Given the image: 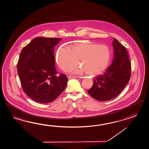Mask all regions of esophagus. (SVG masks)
I'll list each match as a JSON object with an SVG mask.
<instances>
[{"instance_id":"1","label":"esophagus","mask_w":149,"mask_h":149,"mask_svg":"<svg viewBox=\"0 0 149 149\" xmlns=\"http://www.w3.org/2000/svg\"><path fill=\"white\" fill-rule=\"evenodd\" d=\"M75 78H77V77H76V76H70V75L68 76V79H75Z\"/></svg>"}]
</instances>
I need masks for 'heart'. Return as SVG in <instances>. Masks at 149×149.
<instances>
[{"label": "heart", "instance_id": "heart-1", "mask_svg": "<svg viewBox=\"0 0 149 149\" xmlns=\"http://www.w3.org/2000/svg\"><path fill=\"white\" fill-rule=\"evenodd\" d=\"M111 51L105 45L93 42L76 43L70 46L61 47L56 53V61L61 70L68 71L79 63V67L73 70L75 74L87 73L95 76L103 73L109 65Z\"/></svg>", "mask_w": 149, "mask_h": 149}]
</instances>
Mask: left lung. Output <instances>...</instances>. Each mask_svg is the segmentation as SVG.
<instances>
[{"label": "left lung", "instance_id": "1", "mask_svg": "<svg viewBox=\"0 0 149 149\" xmlns=\"http://www.w3.org/2000/svg\"><path fill=\"white\" fill-rule=\"evenodd\" d=\"M113 46L112 63L103 74L93 79V86L88 91L90 96L99 101H107L118 96L131 76L130 62L125 47L115 38Z\"/></svg>", "mask_w": 149, "mask_h": 149}]
</instances>
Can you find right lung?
Returning <instances> with one entry per match:
<instances>
[{
  "label": "right lung",
  "mask_w": 149,
  "mask_h": 149,
  "mask_svg": "<svg viewBox=\"0 0 149 149\" xmlns=\"http://www.w3.org/2000/svg\"><path fill=\"white\" fill-rule=\"evenodd\" d=\"M61 38L36 37L24 47L17 63V73L23 91L37 103H51L65 90L68 81L57 76L54 46Z\"/></svg>",
  "instance_id": "obj_1"
}]
</instances>
